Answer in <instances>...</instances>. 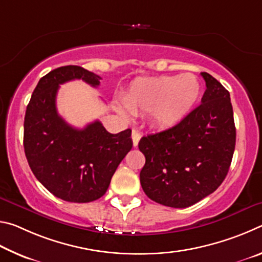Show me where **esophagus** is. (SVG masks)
<instances>
[{"label": "esophagus", "mask_w": 262, "mask_h": 262, "mask_svg": "<svg viewBox=\"0 0 262 262\" xmlns=\"http://www.w3.org/2000/svg\"><path fill=\"white\" fill-rule=\"evenodd\" d=\"M141 139V133L137 129L132 130V140H133V145L136 148L137 144H139V141Z\"/></svg>", "instance_id": "esophagus-1"}]
</instances>
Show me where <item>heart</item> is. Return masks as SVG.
<instances>
[{"label":"heart","instance_id":"b5f03b06","mask_svg":"<svg viewBox=\"0 0 262 262\" xmlns=\"http://www.w3.org/2000/svg\"><path fill=\"white\" fill-rule=\"evenodd\" d=\"M199 95L200 84L192 74L147 77L132 84L122 103L133 114L149 113L156 127L171 128L187 117Z\"/></svg>","mask_w":262,"mask_h":262}]
</instances>
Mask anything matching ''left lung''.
Wrapping results in <instances>:
<instances>
[{
	"label": "left lung",
	"instance_id": "8db88e82",
	"mask_svg": "<svg viewBox=\"0 0 262 262\" xmlns=\"http://www.w3.org/2000/svg\"><path fill=\"white\" fill-rule=\"evenodd\" d=\"M201 104L174 127L143 136L145 164L141 186L152 201L186 208L219 188L228 174L236 145L230 94L208 73Z\"/></svg>",
	"mask_w": 262,
	"mask_h": 262
}]
</instances>
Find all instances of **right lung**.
<instances>
[{"label": "right lung", "mask_w": 262, "mask_h": 262, "mask_svg": "<svg viewBox=\"0 0 262 262\" xmlns=\"http://www.w3.org/2000/svg\"><path fill=\"white\" fill-rule=\"evenodd\" d=\"M82 79L98 86L101 77L78 66L56 68L40 78L24 119V150L40 183L56 198L86 203L103 196L119 164L133 147L132 130L111 134L96 120L83 129L56 111L60 84Z\"/></svg>", "instance_id": "add662e5"}]
</instances>
